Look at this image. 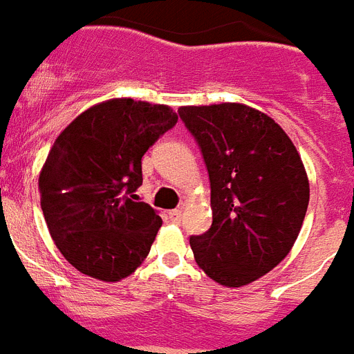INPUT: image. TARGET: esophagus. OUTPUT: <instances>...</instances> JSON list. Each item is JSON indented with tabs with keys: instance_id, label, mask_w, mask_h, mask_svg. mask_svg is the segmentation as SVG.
<instances>
[{
	"instance_id": "obj_1",
	"label": "esophagus",
	"mask_w": 354,
	"mask_h": 354,
	"mask_svg": "<svg viewBox=\"0 0 354 354\" xmlns=\"http://www.w3.org/2000/svg\"><path fill=\"white\" fill-rule=\"evenodd\" d=\"M169 214H171L172 220H180V218H182V214H183V211H182V209H172Z\"/></svg>"
}]
</instances>
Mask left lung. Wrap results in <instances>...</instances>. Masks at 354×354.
Wrapping results in <instances>:
<instances>
[{"mask_svg":"<svg viewBox=\"0 0 354 354\" xmlns=\"http://www.w3.org/2000/svg\"><path fill=\"white\" fill-rule=\"evenodd\" d=\"M178 114L211 180L212 225L189 240L194 260L220 286H247L297 242L309 205L306 167L286 131L249 105H187Z\"/></svg>","mask_w":354,"mask_h":354,"instance_id":"obj_1","label":"left lung"}]
</instances>
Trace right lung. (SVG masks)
Masks as SVG:
<instances>
[{"mask_svg":"<svg viewBox=\"0 0 354 354\" xmlns=\"http://www.w3.org/2000/svg\"><path fill=\"white\" fill-rule=\"evenodd\" d=\"M167 105L114 97L63 129L39 172L41 211L65 260L102 281H120L147 258L162 227L136 202L142 156L176 125Z\"/></svg>","mask_w":354,"mask_h":354,"instance_id":"1","label":"right lung"}]
</instances>
